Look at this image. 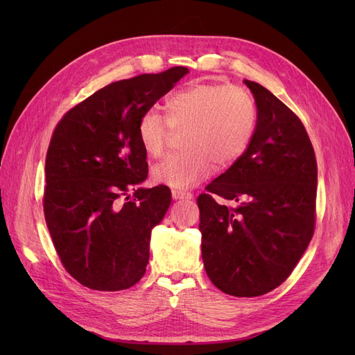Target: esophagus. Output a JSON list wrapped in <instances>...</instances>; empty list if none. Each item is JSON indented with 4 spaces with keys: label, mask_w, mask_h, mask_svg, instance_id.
I'll use <instances>...</instances> for the list:
<instances>
[{
    "label": "esophagus",
    "mask_w": 355,
    "mask_h": 355,
    "mask_svg": "<svg viewBox=\"0 0 355 355\" xmlns=\"http://www.w3.org/2000/svg\"><path fill=\"white\" fill-rule=\"evenodd\" d=\"M171 197L175 200H191L192 194L188 191H180V189H173L171 191Z\"/></svg>",
    "instance_id": "obj_1"
}]
</instances>
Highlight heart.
Segmentation results:
<instances>
[{"label": "heart", "instance_id": "heart-1", "mask_svg": "<svg viewBox=\"0 0 355 355\" xmlns=\"http://www.w3.org/2000/svg\"><path fill=\"white\" fill-rule=\"evenodd\" d=\"M167 116L145 110L137 121V139L151 157L166 151L171 130H185L180 146L153 168L158 184L185 189L207 178L213 166L234 164L250 145L257 123L253 96L239 87L214 83H192L166 101Z\"/></svg>", "mask_w": 355, "mask_h": 355}]
</instances>
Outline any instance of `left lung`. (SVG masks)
<instances>
[{
	"mask_svg": "<svg viewBox=\"0 0 355 355\" xmlns=\"http://www.w3.org/2000/svg\"><path fill=\"white\" fill-rule=\"evenodd\" d=\"M244 83L257 106L252 142L197 204L210 282L223 293L253 297L286 282L313 239L317 159L299 116L263 85ZM216 196L239 206L219 205Z\"/></svg>",
	"mask_w": 355,
	"mask_h": 355,
	"instance_id": "obj_1",
	"label": "left lung"
}]
</instances>
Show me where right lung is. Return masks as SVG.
Masks as SVG:
<instances>
[{
	"instance_id": "1",
	"label": "right lung",
	"mask_w": 355,
	"mask_h": 355,
	"mask_svg": "<svg viewBox=\"0 0 355 355\" xmlns=\"http://www.w3.org/2000/svg\"><path fill=\"white\" fill-rule=\"evenodd\" d=\"M185 73L188 68L175 67L105 85L55 127L42 206L63 268L85 287L116 292L146 271L151 231L171 194L166 185L135 189L148 176L136 127L141 114Z\"/></svg>"
}]
</instances>
